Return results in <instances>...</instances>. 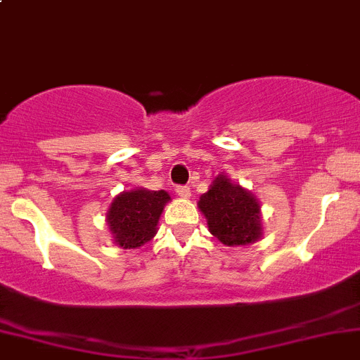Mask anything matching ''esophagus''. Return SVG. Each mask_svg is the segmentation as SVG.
<instances>
[{"mask_svg":"<svg viewBox=\"0 0 360 360\" xmlns=\"http://www.w3.org/2000/svg\"><path fill=\"white\" fill-rule=\"evenodd\" d=\"M177 195H179L181 198H190L191 190L188 186H177Z\"/></svg>","mask_w":360,"mask_h":360,"instance_id":"esophagus-1","label":"esophagus"}]
</instances>
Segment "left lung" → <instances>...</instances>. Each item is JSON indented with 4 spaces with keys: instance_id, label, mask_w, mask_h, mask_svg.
<instances>
[{
    "instance_id": "8db88e82",
    "label": "left lung",
    "mask_w": 360,
    "mask_h": 360,
    "mask_svg": "<svg viewBox=\"0 0 360 360\" xmlns=\"http://www.w3.org/2000/svg\"><path fill=\"white\" fill-rule=\"evenodd\" d=\"M198 209L210 233L226 248L250 245L263 237L259 200L226 174L214 177L209 191L198 200Z\"/></svg>"
}]
</instances>
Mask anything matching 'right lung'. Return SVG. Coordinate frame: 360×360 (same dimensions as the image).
Listing matches in <instances>:
<instances>
[{
    "label": "right lung",
    "mask_w": 360,
    "mask_h": 360,
    "mask_svg": "<svg viewBox=\"0 0 360 360\" xmlns=\"http://www.w3.org/2000/svg\"><path fill=\"white\" fill-rule=\"evenodd\" d=\"M169 202L165 190L151 191L143 186L116 195L106 212L112 242L122 249L143 248L157 235L160 216Z\"/></svg>",
    "instance_id": "add662e5"
}]
</instances>
